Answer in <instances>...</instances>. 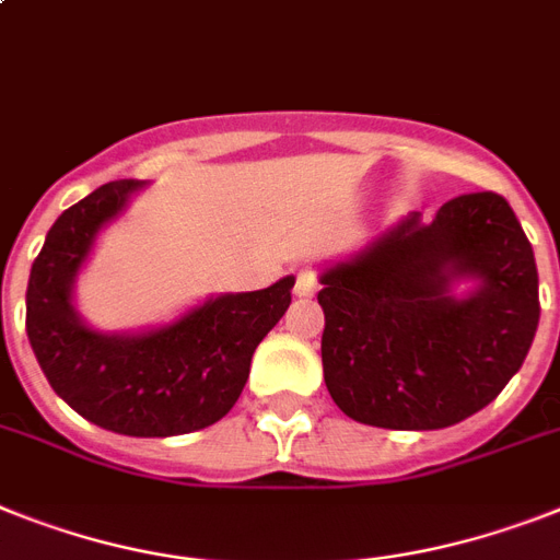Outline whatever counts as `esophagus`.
Segmentation results:
<instances>
[{
    "instance_id": "obj_1",
    "label": "esophagus",
    "mask_w": 560,
    "mask_h": 560,
    "mask_svg": "<svg viewBox=\"0 0 560 560\" xmlns=\"http://www.w3.org/2000/svg\"><path fill=\"white\" fill-rule=\"evenodd\" d=\"M320 289V283H317V271L314 269H300L298 271V285H294V291H298V298H312L314 291Z\"/></svg>"
}]
</instances>
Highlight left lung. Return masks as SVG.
<instances>
[{
    "instance_id": "1",
    "label": "left lung",
    "mask_w": 560,
    "mask_h": 560,
    "mask_svg": "<svg viewBox=\"0 0 560 560\" xmlns=\"http://www.w3.org/2000/svg\"><path fill=\"white\" fill-rule=\"evenodd\" d=\"M475 279L457 299L451 285ZM323 377L358 423L443 429L480 412L538 329V269L501 194H460L432 223L409 214L320 275Z\"/></svg>"
}]
</instances>
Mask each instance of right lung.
Wrapping results in <instances>:
<instances>
[{"label": "right lung", "instance_id": "right-lung-1", "mask_svg": "<svg viewBox=\"0 0 560 560\" xmlns=\"http://www.w3.org/2000/svg\"><path fill=\"white\" fill-rule=\"evenodd\" d=\"M145 183L117 179L50 225L27 280L25 329L50 389L96 427L131 438L197 432L237 404L252 354L291 303L294 277L220 294L140 335L91 329L73 308V280L105 223Z\"/></svg>", "mask_w": 560, "mask_h": 560}]
</instances>
